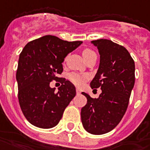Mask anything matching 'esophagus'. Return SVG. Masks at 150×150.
<instances>
[{"instance_id": "1", "label": "esophagus", "mask_w": 150, "mask_h": 150, "mask_svg": "<svg viewBox=\"0 0 150 150\" xmlns=\"http://www.w3.org/2000/svg\"><path fill=\"white\" fill-rule=\"evenodd\" d=\"M76 93H77L78 95H79V94H80V93H81V91L79 89V88H76Z\"/></svg>"}]
</instances>
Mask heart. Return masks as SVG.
Here are the masks:
<instances>
[{"label": "heart", "instance_id": "heart-1", "mask_svg": "<svg viewBox=\"0 0 150 150\" xmlns=\"http://www.w3.org/2000/svg\"><path fill=\"white\" fill-rule=\"evenodd\" d=\"M94 54H95V53L91 49H85L83 52V55L85 59L87 57L91 56V55H94ZM69 79L75 85L81 86L85 83V81L86 79V76L84 75H82V74H78V73H71L69 75Z\"/></svg>", "mask_w": 150, "mask_h": 150}]
</instances>
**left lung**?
Wrapping results in <instances>:
<instances>
[{
  "label": "left lung",
  "mask_w": 150,
  "mask_h": 150,
  "mask_svg": "<svg viewBox=\"0 0 150 150\" xmlns=\"http://www.w3.org/2000/svg\"><path fill=\"white\" fill-rule=\"evenodd\" d=\"M100 55L99 66L91 87L102 93L93 98L83 92L87 103L81 110V120L90 134L100 135L117 126L127 109L135 82V64L127 50L113 41H91Z\"/></svg>",
  "instance_id": "8db88e82"
}]
</instances>
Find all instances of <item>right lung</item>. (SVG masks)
I'll use <instances>...</instances> for the list:
<instances>
[{
  "label": "right lung",
  "instance_id": "obj_1",
  "mask_svg": "<svg viewBox=\"0 0 150 150\" xmlns=\"http://www.w3.org/2000/svg\"><path fill=\"white\" fill-rule=\"evenodd\" d=\"M82 44L47 35L28 43L23 48L16 75L18 99L24 117L32 125L50 129L62 118L76 90L65 79L58 91L50 87V83L63 72L64 58Z\"/></svg>",
  "mask_w": 150,
  "mask_h": 150
}]
</instances>
